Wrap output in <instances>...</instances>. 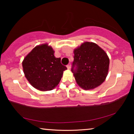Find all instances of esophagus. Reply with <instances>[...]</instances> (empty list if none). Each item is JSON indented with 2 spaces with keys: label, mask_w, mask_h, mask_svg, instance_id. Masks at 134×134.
<instances>
[{
  "label": "esophagus",
  "mask_w": 134,
  "mask_h": 134,
  "mask_svg": "<svg viewBox=\"0 0 134 134\" xmlns=\"http://www.w3.org/2000/svg\"><path fill=\"white\" fill-rule=\"evenodd\" d=\"M67 67L68 69H70V68H71V64H69L67 65Z\"/></svg>",
  "instance_id": "esophagus-1"
}]
</instances>
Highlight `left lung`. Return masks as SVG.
I'll list each match as a JSON object with an SVG mask.
<instances>
[{
    "instance_id": "8db88e82",
    "label": "left lung",
    "mask_w": 134,
    "mask_h": 134,
    "mask_svg": "<svg viewBox=\"0 0 134 134\" xmlns=\"http://www.w3.org/2000/svg\"><path fill=\"white\" fill-rule=\"evenodd\" d=\"M73 58L71 71L81 87L93 89L104 82L108 73L109 59L97 44L83 43L74 50Z\"/></svg>"
}]
</instances>
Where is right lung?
<instances>
[{
  "label": "right lung",
  "mask_w": 134,
  "mask_h": 134,
  "mask_svg": "<svg viewBox=\"0 0 134 134\" xmlns=\"http://www.w3.org/2000/svg\"><path fill=\"white\" fill-rule=\"evenodd\" d=\"M53 48L47 44L34 48L24 58L22 67L26 78L34 87L47 91L59 84L63 71L67 69L61 58L54 56Z\"/></svg>",
  "instance_id": "right-lung-1"
}]
</instances>
